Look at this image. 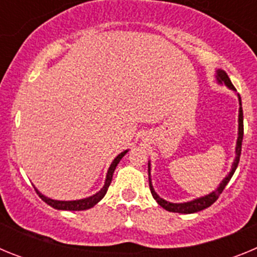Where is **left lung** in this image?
Masks as SVG:
<instances>
[{"label": "left lung", "mask_w": 257, "mask_h": 257, "mask_svg": "<svg viewBox=\"0 0 257 257\" xmlns=\"http://www.w3.org/2000/svg\"><path fill=\"white\" fill-rule=\"evenodd\" d=\"M216 78H217V82L219 83H225L230 90L235 91V87L233 86L231 83L230 78L228 77V74L224 72V70L219 69L216 72ZM238 99H239V105H242V101H240V97L238 95ZM242 140H243V110H242V106H239V115H238V139H237V145H235V160L231 165V170L230 172L228 174L224 180L220 183L219 188L216 190H213L212 193L207 194L205 197H201V198H197V199H193L190 202H184V203H171V202H167L165 199L161 198L153 189V185H152V181H151V163H149V167H148V172H149V188H151V193L153 198L156 199L157 203L160 206H162L165 210L170 211V212H179V213H194V212H198V211L205 210V208L210 207L212 203H215L219 196L222 193L224 188L226 187V184L229 183V180L231 179L233 174H234L235 169H237L238 163H239V157H240V151H242Z\"/></svg>", "instance_id": "obj_1"}]
</instances>
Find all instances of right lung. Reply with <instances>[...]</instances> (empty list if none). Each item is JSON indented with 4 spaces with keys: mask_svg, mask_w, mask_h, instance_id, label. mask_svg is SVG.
I'll list each match as a JSON object with an SVG mask.
<instances>
[{
    "mask_svg": "<svg viewBox=\"0 0 257 257\" xmlns=\"http://www.w3.org/2000/svg\"><path fill=\"white\" fill-rule=\"evenodd\" d=\"M128 151H124L122 152L121 154H118L117 157L114 158V161L112 162L110 167H109L108 172H106V178H105V183H104V187L101 188L96 194L91 197H87V198H83V199H78V201H56V199H51V198H47L45 197L44 194H41L37 189V194L40 196V198L42 199L44 202H46L47 205L51 206V207L56 208V210H65V211H83V210H87V208H91L96 205L97 202H100L103 199V197L105 196L106 190H108L109 185L112 183V178H113V172H114L115 167L119 163V161L122 160V157L127 153Z\"/></svg>",
    "mask_w": 257,
    "mask_h": 257,
    "instance_id": "1",
    "label": "right lung"
}]
</instances>
